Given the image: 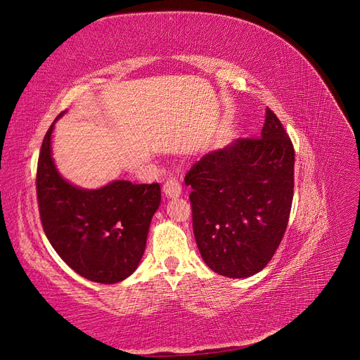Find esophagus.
I'll use <instances>...</instances> for the list:
<instances>
[{
	"mask_svg": "<svg viewBox=\"0 0 360 360\" xmlns=\"http://www.w3.org/2000/svg\"><path fill=\"white\" fill-rule=\"evenodd\" d=\"M181 184L177 179H168L165 183H163V193L168 198H176L181 195Z\"/></svg>",
	"mask_w": 360,
	"mask_h": 360,
	"instance_id": "esophagus-1",
	"label": "esophagus"
}]
</instances>
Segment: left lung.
<instances>
[{"label": "left lung", "mask_w": 360, "mask_h": 360, "mask_svg": "<svg viewBox=\"0 0 360 360\" xmlns=\"http://www.w3.org/2000/svg\"><path fill=\"white\" fill-rule=\"evenodd\" d=\"M192 188L193 234L204 263L226 278H248L274 257L288 224L294 148L266 108L258 138L205 153L184 177Z\"/></svg>", "instance_id": "1"}]
</instances>
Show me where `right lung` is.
Here are the masks:
<instances>
[{
	"instance_id": "obj_1",
	"label": "right lung",
	"mask_w": 360,
	"mask_h": 360,
	"mask_svg": "<svg viewBox=\"0 0 360 360\" xmlns=\"http://www.w3.org/2000/svg\"><path fill=\"white\" fill-rule=\"evenodd\" d=\"M37 163V201L43 230L60 258L82 278L115 284L130 276L144 255L151 217L160 204L158 183L114 180L84 189L64 179L52 158V132Z\"/></svg>"
}]
</instances>
